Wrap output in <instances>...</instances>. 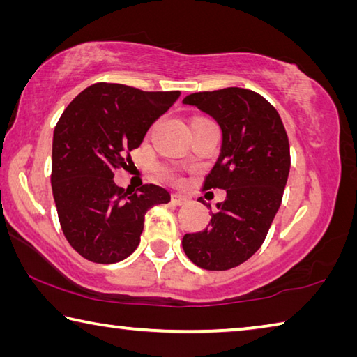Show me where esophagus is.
Listing matches in <instances>:
<instances>
[{
	"label": "esophagus",
	"instance_id": "obj_1",
	"mask_svg": "<svg viewBox=\"0 0 357 357\" xmlns=\"http://www.w3.org/2000/svg\"><path fill=\"white\" fill-rule=\"evenodd\" d=\"M187 201H189V198L181 195V193H173V195H172V203L174 206H183V204L187 203Z\"/></svg>",
	"mask_w": 357,
	"mask_h": 357
}]
</instances>
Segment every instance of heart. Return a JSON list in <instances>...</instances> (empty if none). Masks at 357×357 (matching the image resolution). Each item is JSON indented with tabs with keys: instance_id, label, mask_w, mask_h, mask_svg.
I'll return each instance as SVG.
<instances>
[{
	"instance_id": "1",
	"label": "heart",
	"mask_w": 357,
	"mask_h": 357,
	"mask_svg": "<svg viewBox=\"0 0 357 357\" xmlns=\"http://www.w3.org/2000/svg\"><path fill=\"white\" fill-rule=\"evenodd\" d=\"M164 176L168 178V179H174V173L170 172V170H165V172H164Z\"/></svg>"
}]
</instances>
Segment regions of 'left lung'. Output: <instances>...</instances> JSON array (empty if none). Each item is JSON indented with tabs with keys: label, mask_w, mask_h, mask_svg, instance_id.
I'll return each mask as SVG.
<instances>
[{
	"label": "left lung",
	"mask_w": 357,
	"mask_h": 357,
	"mask_svg": "<svg viewBox=\"0 0 357 357\" xmlns=\"http://www.w3.org/2000/svg\"><path fill=\"white\" fill-rule=\"evenodd\" d=\"M183 102L211 115L222 129L220 156L204 189L226 190L209 226L185 234L183 248L204 270L234 268L261 248L281 206L290 170L287 132L276 109L252 90L198 92Z\"/></svg>",
	"instance_id": "1"
}]
</instances>
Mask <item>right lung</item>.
<instances>
[{"mask_svg":"<svg viewBox=\"0 0 357 357\" xmlns=\"http://www.w3.org/2000/svg\"><path fill=\"white\" fill-rule=\"evenodd\" d=\"M179 95L98 82L82 90L57 121L53 197L63 236L87 261L115 264L132 255L146 211L170 201V193L154 184L137 192L119 187L114 172L126 167L129 151Z\"/></svg>","mask_w":357,"mask_h":357,"instance_id":"obj_1","label":"right lung"}]
</instances>
